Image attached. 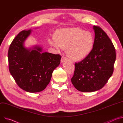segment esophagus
<instances>
[{"label":"esophagus","instance_id":"34e87169","mask_svg":"<svg viewBox=\"0 0 123 123\" xmlns=\"http://www.w3.org/2000/svg\"><path fill=\"white\" fill-rule=\"evenodd\" d=\"M67 60V58L66 57H64V56H62V59H61V62L63 63V62H65V61H66Z\"/></svg>","mask_w":123,"mask_h":123}]
</instances>
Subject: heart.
<instances>
[{"instance_id":"b5f03b06","label":"heart","mask_w":123,"mask_h":123,"mask_svg":"<svg viewBox=\"0 0 123 123\" xmlns=\"http://www.w3.org/2000/svg\"><path fill=\"white\" fill-rule=\"evenodd\" d=\"M54 38L55 40H49V43L58 51L66 49L67 56L74 61L86 58L92 51L94 43L90 32L77 28L59 30L55 33Z\"/></svg>"}]
</instances>
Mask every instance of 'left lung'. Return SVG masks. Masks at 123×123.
Wrapping results in <instances>:
<instances>
[{
    "mask_svg": "<svg viewBox=\"0 0 123 123\" xmlns=\"http://www.w3.org/2000/svg\"><path fill=\"white\" fill-rule=\"evenodd\" d=\"M93 49L83 60L75 64L71 82L81 92H93L102 88L112 76L116 60L115 49L106 33L93 26Z\"/></svg>",
    "mask_w": 123,
    "mask_h": 123,
    "instance_id": "1",
    "label": "left lung"
}]
</instances>
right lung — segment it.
<instances>
[{"label":"right lung","mask_w":123,"mask_h":123,"mask_svg":"<svg viewBox=\"0 0 123 123\" xmlns=\"http://www.w3.org/2000/svg\"><path fill=\"white\" fill-rule=\"evenodd\" d=\"M31 33V30H23L15 37L9 47L8 57L10 72L18 86L27 92L35 93L46 88L62 56L42 52L38 46L25 48L24 43Z\"/></svg>","instance_id":"add662e5"}]
</instances>
